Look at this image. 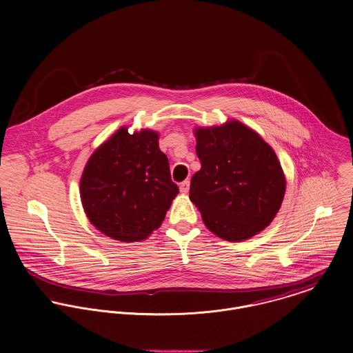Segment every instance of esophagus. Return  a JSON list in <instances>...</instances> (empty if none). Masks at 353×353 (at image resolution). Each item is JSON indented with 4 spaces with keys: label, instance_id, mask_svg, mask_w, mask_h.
Masks as SVG:
<instances>
[{
    "label": "esophagus",
    "instance_id": "1",
    "mask_svg": "<svg viewBox=\"0 0 353 353\" xmlns=\"http://www.w3.org/2000/svg\"><path fill=\"white\" fill-rule=\"evenodd\" d=\"M189 188H190V181H189V179L183 181V182L181 183V186H179V189H181V193L186 194V193L189 192Z\"/></svg>",
    "mask_w": 353,
    "mask_h": 353
}]
</instances>
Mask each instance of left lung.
Listing matches in <instances>:
<instances>
[{
    "instance_id": "1",
    "label": "left lung",
    "mask_w": 353,
    "mask_h": 353,
    "mask_svg": "<svg viewBox=\"0 0 353 353\" xmlns=\"http://www.w3.org/2000/svg\"><path fill=\"white\" fill-rule=\"evenodd\" d=\"M201 161L190 183V200L206 228L228 242L252 238L277 214L285 176L272 147L242 122L194 130Z\"/></svg>"
}]
</instances>
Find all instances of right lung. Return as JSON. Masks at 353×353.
I'll list each match as a JSON object with an SVG mask.
<instances>
[{
	"label": "right lung",
	"instance_id": "right-lung-1",
	"mask_svg": "<svg viewBox=\"0 0 353 353\" xmlns=\"http://www.w3.org/2000/svg\"><path fill=\"white\" fill-rule=\"evenodd\" d=\"M179 193L171 181L159 133L118 129L94 152L80 181V197L90 221L104 235L132 243L160 227Z\"/></svg>",
	"mask_w": 353,
	"mask_h": 353
}]
</instances>
